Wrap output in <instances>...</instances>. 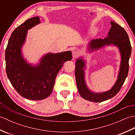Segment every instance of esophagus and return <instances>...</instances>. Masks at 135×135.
Instances as JSON below:
<instances>
[{
    "mask_svg": "<svg viewBox=\"0 0 135 135\" xmlns=\"http://www.w3.org/2000/svg\"><path fill=\"white\" fill-rule=\"evenodd\" d=\"M79 55V51L77 50H73V58H75L77 56H78Z\"/></svg>",
    "mask_w": 135,
    "mask_h": 135,
    "instance_id": "1",
    "label": "esophagus"
}]
</instances>
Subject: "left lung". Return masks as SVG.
Returning a JSON list of instances; mask_svg holds the SVG:
<instances>
[{"label": "left lung", "instance_id": "left-lung-1", "mask_svg": "<svg viewBox=\"0 0 135 135\" xmlns=\"http://www.w3.org/2000/svg\"><path fill=\"white\" fill-rule=\"evenodd\" d=\"M111 27L108 33V36L104 39H93L89 47L91 49H97L105 45L111 44L117 46L121 54V64L118 79L111 90L102 93H94L88 89L84 79L85 62L82 59H78L75 64V75L79 93L84 99L93 102H102L115 96L119 92L125 81L129 71V60L132 47L128 34L119 25L111 21Z\"/></svg>", "mask_w": 135, "mask_h": 135}]
</instances>
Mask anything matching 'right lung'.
I'll return each mask as SVG.
<instances>
[{
    "label": "right lung",
    "mask_w": 135,
    "mask_h": 135,
    "mask_svg": "<svg viewBox=\"0 0 135 135\" xmlns=\"http://www.w3.org/2000/svg\"><path fill=\"white\" fill-rule=\"evenodd\" d=\"M40 22L39 17L26 20L11 33L6 49V70L14 88L27 99L40 100L51 93L57 74L63 64L72 59L71 51L49 53L43 57L39 65L32 67L22 59L21 48L27 30Z\"/></svg>",
    "instance_id": "right-lung-1"
}]
</instances>
